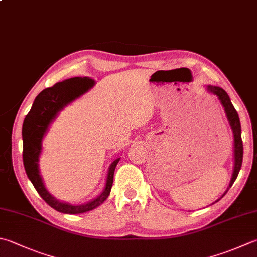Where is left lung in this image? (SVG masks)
Instances as JSON below:
<instances>
[{"instance_id":"left-lung-1","label":"left lung","mask_w":257,"mask_h":257,"mask_svg":"<svg viewBox=\"0 0 257 257\" xmlns=\"http://www.w3.org/2000/svg\"><path fill=\"white\" fill-rule=\"evenodd\" d=\"M206 90L209 94L215 95L217 98L219 99L220 104L222 106V108L225 110L227 120H228L229 126L233 131V137H234V170H233V176H231L229 186L227 188V190L224 192L218 200H216L215 202L219 201L222 197H224L228 189L233 186V183L235 182L237 176H238L239 170L241 168V162H243V141H241V128H240V122H239V117L238 114H237L235 107L231 104L230 98L228 94L226 91L220 88V87L217 86H212V85H208L206 86Z\"/></svg>"}]
</instances>
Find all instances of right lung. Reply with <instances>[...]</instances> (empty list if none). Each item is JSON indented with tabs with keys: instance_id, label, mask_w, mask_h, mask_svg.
Listing matches in <instances>:
<instances>
[{
	"instance_id": "1",
	"label": "right lung",
	"mask_w": 257,
	"mask_h": 257,
	"mask_svg": "<svg viewBox=\"0 0 257 257\" xmlns=\"http://www.w3.org/2000/svg\"><path fill=\"white\" fill-rule=\"evenodd\" d=\"M95 86V80L89 77H74L57 83L50 88H46L33 101L22 126L23 140V164L29 180L32 182L39 195L48 205L62 214H83L93 210L107 199L113 186L114 171L120 158H116L110 163L106 177L104 190L94 199L81 205H71L60 201L47 190L39 169V160L42 151V140L59 113L72 101L86 94Z\"/></svg>"
}]
</instances>
